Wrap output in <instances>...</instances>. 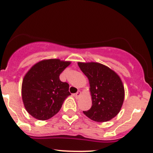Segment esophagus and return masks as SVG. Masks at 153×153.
Masks as SVG:
<instances>
[{
	"label": "esophagus",
	"mask_w": 153,
	"mask_h": 153,
	"mask_svg": "<svg viewBox=\"0 0 153 153\" xmlns=\"http://www.w3.org/2000/svg\"><path fill=\"white\" fill-rule=\"evenodd\" d=\"M81 91H78V92H77L76 93L74 94V96H75L76 98H78L80 96H81Z\"/></svg>",
	"instance_id": "esophagus-1"
}]
</instances>
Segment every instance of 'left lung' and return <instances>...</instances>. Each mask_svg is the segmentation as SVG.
Wrapping results in <instances>:
<instances>
[{
    "instance_id": "1",
    "label": "left lung",
    "mask_w": 153,
    "mask_h": 153,
    "mask_svg": "<svg viewBox=\"0 0 153 153\" xmlns=\"http://www.w3.org/2000/svg\"><path fill=\"white\" fill-rule=\"evenodd\" d=\"M87 77L92 106L84 114L97 122H106L119 113L124 100V87L118 74L97 62H78Z\"/></svg>"
}]
</instances>
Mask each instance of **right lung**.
I'll list each match as a JSON object with an SVG mask.
<instances>
[{
    "instance_id": "obj_1",
    "label": "right lung",
    "mask_w": 153,
    "mask_h": 153,
    "mask_svg": "<svg viewBox=\"0 0 153 153\" xmlns=\"http://www.w3.org/2000/svg\"><path fill=\"white\" fill-rule=\"evenodd\" d=\"M70 64L60 59L43 60L26 73L21 95L29 115L45 121L59 112L64 100L71 95L69 84L61 81L59 75Z\"/></svg>"
}]
</instances>
